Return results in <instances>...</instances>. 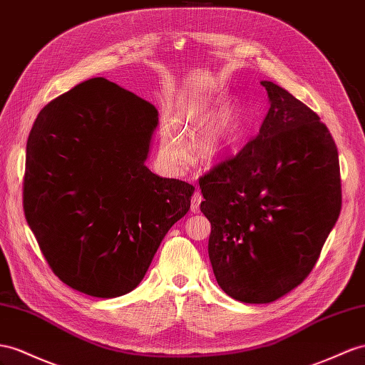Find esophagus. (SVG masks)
<instances>
[{"instance_id": "esophagus-1", "label": "esophagus", "mask_w": 365, "mask_h": 365, "mask_svg": "<svg viewBox=\"0 0 365 365\" xmlns=\"http://www.w3.org/2000/svg\"><path fill=\"white\" fill-rule=\"evenodd\" d=\"M202 200H203L202 194L199 191H195L192 194V197H191V212H194V214L200 212V203H202Z\"/></svg>"}]
</instances>
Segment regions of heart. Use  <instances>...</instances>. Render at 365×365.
<instances>
[{"instance_id": "b5f03b06", "label": "heart", "mask_w": 365, "mask_h": 365, "mask_svg": "<svg viewBox=\"0 0 365 365\" xmlns=\"http://www.w3.org/2000/svg\"><path fill=\"white\" fill-rule=\"evenodd\" d=\"M220 97V93L190 96L182 101L174 121L170 118L162 121L157 155L168 174H182L191 162L190 146L182 132L192 135L202 129L199 138L195 140L194 151L199 160L205 163L219 160L228 151L237 123L239 106L231 100L216 110Z\"/></svg>"}]
</instances>
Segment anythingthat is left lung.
Segmentation results:
<instances>
[{"label":"left lung","instance_id":"obj_1","mask_svg":"<svg viewBox=\"0 0 365 365\" xmlns=\"http://www.w3.org/2000/svg\"><path fill=\"white\" fill-rule=\"evenodd\" d=\"M256 138L199 180L208 255L236 301L269 304L310 274L341 212L338 149L317 114L274 85Z\"/></svg>","mask_w":365,"mask_h":365}]
</instances>
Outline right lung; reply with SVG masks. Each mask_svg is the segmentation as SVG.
I'll list each match as a JSON object with an SVG mask.
<instances>
[{
    "label": "right lung",
    "instance_id": "add662e5",
    "mask_svg": "<svg viewBox=\"0 0 365 365\" xmlns=\"http://www.w3.org/2000/svg\"><path fill=\"white\" fill-rule=\"evenodd\" d=\"M157 123L151 103L103 77L63 93L35 120L26 220L52 272L80 293L133 292L190 210L194 186L145 165Z\"/></svg>",
    "mask_w": 365,
    "mask_h": 365
}]
</instances>
